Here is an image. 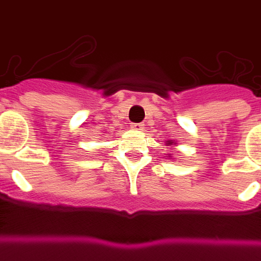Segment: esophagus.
<instances>
[{
	"mask_svg": "<svg viewBox=\"0 0 261 261\" xmlns=\"http://www.w3.org/2000/svg\"><path fill=\"white\" fill-rule=\"evenodd\" d=\"M131 127H133L134 130L140 131V130H143V123H133V125H131Z\"/></svg>",
	"mask_w": 261,
	"mask_h": 261,
	"instance_id": "obj_1",
	"label": "esophagus"
}]
</instances>
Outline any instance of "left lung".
<instances>
[{
	"label": "left lung",
	"mask_w": 261,
	"mask_h": 261,
	"mask_svg": "<svg viewBox=\"0 0 261 261\" xmlns=\"http://www.w3.org/2000/svg\"><path fill=\"white\" fill-rule=\"evenodd\" d=\"M167 144L172 145V144H174V142H172V140H167Z\"/></svg>",
	"instance_id": "1"
}]
</instances>
